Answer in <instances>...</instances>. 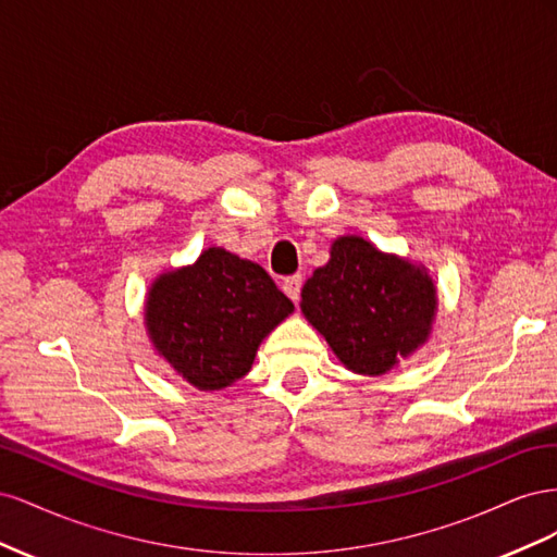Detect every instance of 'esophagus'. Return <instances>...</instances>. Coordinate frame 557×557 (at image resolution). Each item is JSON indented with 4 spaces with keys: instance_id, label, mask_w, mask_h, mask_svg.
Instances as JSON below:
<instances>
[{
    "instance_id": "esophagus-1",
    "label": "esophagus",
    "mask_w": 557,
    "mask_h": 557,
    "mask_svg": "<svg viewBox=\"0 0 557 557\" xmlns=\"http://www.w3.org/2000/svg\"><path fill=\"white\" fill-rule=\"evenodd\" d=\"M301 283H305V278H301V274H295V276H288L283 281V293L288 295L293 301L299 299V293H301Z\"/></svg>"
}]
</instances>
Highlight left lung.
Returning a JSON list of instances; mask_svg holds the SVG:
<instances>
[{
	"instance_id": "8db88e82",
	"label": "left lung",
	"mask_w": 557,
	"mask_h": 557,
	"mask_svg": "<svg viewBox=\"0 0 557 557\" xmlns=\"http://www.w3.org/2000/svg\"><path fill=\"white\" fill-rule=\"evenodd\" d=\"M434 285L418 267L360 237L332 244L330 262L301 288V311L358 374H385L428 339Z\"/></svg>"
}]
</instances>
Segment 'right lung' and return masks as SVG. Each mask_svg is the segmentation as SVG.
<instances>
[{"label": "right lung", "mask_w": 557, "mask_h": 557, "mask_svg": "<svg viewBox=\"0 0 557 557\" xmlns=\"http://www.w3.org/2000/svg\"><path fill=\"white\" fill-rule=\"evenodd\" d=\"M293 301L256 262L209 248L156 281L146 325L160 356L199 391H221L248 374L264 336Z\"/></svg>", "instance_id": "add662e5"}]
</instances>
